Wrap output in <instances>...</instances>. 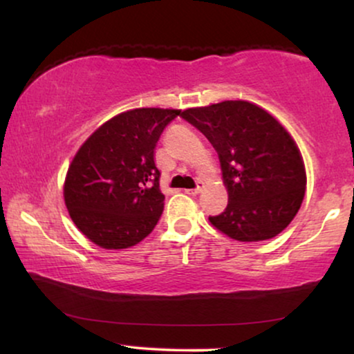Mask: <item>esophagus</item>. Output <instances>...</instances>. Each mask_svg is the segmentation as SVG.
Masks as SVG:
<instances>
[{
  "label": "esophagus",
  "mask_w": 354,
  "mask_h": 354,
  "mask_svg": "<svg viewBox=\"0 0 354 354\" xmlns=\"http://www.w3.org/2000/svg\"><path fill=\"white\" fill-rule=\"evenodd\" d=\"M201 185H198L196 188H190V190H185L187 195H198V193H201Z\"/></svg>",
  "instance_id": "1"
}]
</instances>
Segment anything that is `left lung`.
Returning <instances> with one entry per match:
<instances>
[{"label":"left lung","instance_id":"obj_1","mask_svg":"<svg viewBox=\"0 0 354 354\" xmlns=\"http://www.w3.org/2000/svg\"><path fill=\"white\" fill-rule=\"evenodd\" d=\"M182 118L219 154L229 203L211 224L239 241L279 235L301 206L306 171L299 149L282 125L248 101L192 108Z\"/></svg>","mask_w":354,"mask_h":354}]
</instances>
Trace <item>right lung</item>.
<instances>
[{"mask_svg": "<svg viewBox=\"0 0 354 354\" xmlns=\"http://www.w3.org/2000/svg\"><path fill=\"white\" fill-rule=\"evenodd\" d=\"M178 109L140 108L115 115L72 159L64 201L82 234L101 248L122 250L151 234L164 211L154 149Z\"/></svg>", "mask_w": 354, "mask_h": 354, "instance_id": "obj_1", "label": "right lung"}]
</instances>
